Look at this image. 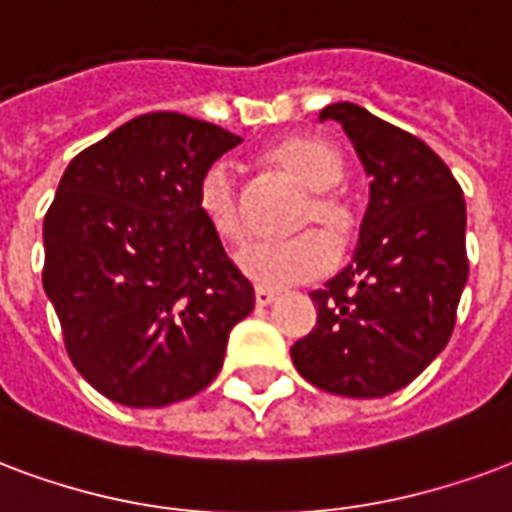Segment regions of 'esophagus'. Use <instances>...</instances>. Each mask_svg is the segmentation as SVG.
<instances>
[{
    "label": "esophagus",
    "mask_w": 512,
    "mask_h": 512,
    "mask_svg": "<svg viewBox=\"0 0 512 512\" xmlns=\"http://www.w3.org/2000/svg\"><path fill=\"white\" fill-rule=\"evenodd\" d=\"M276 298H279V293H276V290H268V287H257V290H255V304L257 306L274 304Z\"/></svg>",
    "instance_id": "34e87169"
}]
</instances>
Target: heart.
<instances>
[{"instance_id":"1","label":"heart","mask_w":512,"mask_h":512,"mask_svg":"<svg viewBox=\"0 0 512 512\" xmlns=\"http://www.w3.org/2000/svg\"><path fill=\"white\" fill-rule=\"evenodd\" d=\"M268 165L312 192L295 227L306 230L282 244L252 246L241 257L244 271L260 287H285L309 282L331 271L336 252H344L358 236L361 217L352 200L336 184L344 179V160L331 143L314 135H290L263 154ZM195 206L208 230L227 246H244L249 238L244 200L225 165H211L200 176Z\"/></svg>"}]
</instances>
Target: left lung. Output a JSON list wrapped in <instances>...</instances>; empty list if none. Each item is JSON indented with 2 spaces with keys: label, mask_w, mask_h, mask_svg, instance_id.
<instances>
[{
  "label": "left lung",
  "mask_w": 512,
  "mask_h": 512,
  "mask_svg": "<svg viewBox=\"0 0 512 512\" xmlns=\"http://www.w3.org/2000/svg\"><path fill=\"white\" fill-rule=\"evenodd\" d=\"M325 119L352 140L372 198L352 263L314 290L317 325L290 355L320 391L380 399L410 385L453 333L469 276L467 206L448 165L412 132L352 102L323 108Z\"/></svg>",
  "instance_id": "left-lung-1"
}]
</instances>
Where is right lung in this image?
Here are the masks:
<instances>
[{"label":"right lung","instance_id":"obj_1","mask_svg":"<svg viewBox=\"0 0 512 512\" xmlns=\"http://www.w3.org/2000/svg\"><path fill=\"white\" fill-rule=\"evenodd\" d=\"M241 138L173 111L143 113L83 149L45 211L43 287L83 380L124 407L208 388L255 290L195 206Z\"/></svg>","mask_w":512,"mask_h":512}]
</instances>
